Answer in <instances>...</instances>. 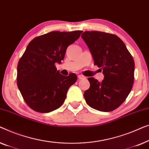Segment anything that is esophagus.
<instances>
[{
    "label": "esophagus",
    "instance_id": "obj_1",
    "mask_svg": "<svg viewBox=\"0 0 149 149\" xmlns=\"http://www.w3.org/2000/svg\"><path fill=\"white\" fill-rule=\"evenodd\" d=\"M77 77H78L79 79H85L86 78V77L85 76H84V75H79Z\"/></svg>",
    "mask_w": 149,
    "mask_h": 149
}]
</instances>
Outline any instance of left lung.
Instances as JSON below:
<instances>
[{
  "instance_id": "left-lung-1",
  "label": "left lung",
  "mask_w": 149,
  "mask_h": 149,
  "mask_svg": "<svg viewBox=\"0 0 149 149\" xmlns=\"http://www.w3.org/2000/svg\"><path fill=\"white\" fill-rule=\"evenodd\" d=\"M81 38L89 48L94 63L102 69L101 82L88 77L91 86L84 93L87 104L100 111L116 109L132 88L134 61L123 42L115 34L86 31Z\"/></svg>"
}]
</instances>
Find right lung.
Returning <instances> with one entry per match:
<instances>
[{
	"instance_id": "1",
	"label": "right lung",
	"mask_w": 149,
	"mask_h": 149,
	"mask_svg": "<svg viewBox=\"0 0 149 149\" xmlns=\"http://www.w3.org/2000/svg\"><path fill=\"white\" fill-rule=\"evenodd\" d=\"M81 32L54 31L35 38L28 44L18 62L17 84L25 102L33 111L49 113L64 102L77 75L60 74L55 63H61L67 48Z\"/></svg>"
}]
</instances>
